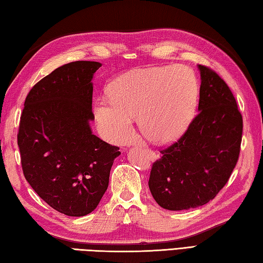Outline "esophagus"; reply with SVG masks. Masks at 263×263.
<instances>
[{
    "label": "esophagus",
    "mask_w": 263,
    "mask_h": 263,
    "mask_svg": "<svg viewBox=\"0 0 263 263\" xmlns=\"http://www.w3.org/2000/svg\"><path fill=\"white\" fill-rule=\"evenodd\" d=\"M144 151L147 153V156L150 157L152 160H156V159H157V155H156V152H153L152 150H150V148H144Z\"/></svg>",
    "instance_id": "esophagus-1"
}]
</instances>
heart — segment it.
I'll use <instances>...</instances> for the list:
<instances>
[{"mask_svg":"<svg viewBox=\"0 0 263 263\" xmlns=\"http://www.w3.org/2000/svg\"><path fill=\"white\" fill-rule=\"evenodd\" d=\"M198 88L184 66L158 67L127 74L111 88V97L97 98L93 115L104 136L127 142L134 136V118L144 135L163 143L182 135L195 117Z\"/></svg>","mask_w":263,"mask_h":263,"instance_id":"b5f03b06","label":"heart"}]
</instances>
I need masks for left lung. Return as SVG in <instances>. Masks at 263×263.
Instances as JSON below:
<instances>
[{"instance_id": "obj_1", "label": "left lung", "mask_w": 263, "mask_h": 263, "mask_svg": "<svg viewBox=\"0 0 263 263\" xmlns=\"http://www.w3.org/2000/svg\"><path fill=\"white\" fill-rule=\"evenodd\" d=\"M200 73L198 115L153 163L148 187L162 209H196L226 185L240 151L242 118L229 87L209 67Z\"/></svg>"}]
</instances>
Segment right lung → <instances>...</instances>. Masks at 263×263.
Here are the masks:
<instances>
[{
    "label": "right lung",
    "instance_id": "right-lung-1",
    "mask_svg": "<svg viewBox=\"0 0 263 263\" xmlns=\"http://www.w3.org/2000/svg\"><path fill=\"white\" fill-rule=\"evenodd\" d=\"M98 62H73L34 86L18 133L25 178L53 210L85 216L100 204L120 155L93 135L92 79Z\"/></svg>",
    "mask_w": 263,
    "mask_h": 263
}]
</instances>
